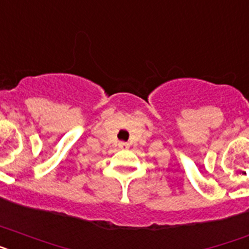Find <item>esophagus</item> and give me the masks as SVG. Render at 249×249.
Wrapping results in <instances>:
<instances>
[{
	"label": "esophagus",
	"mask_w": 249,
	"mask_h": 249,
	"mask_svg": "<svg viewBox=\"0 0 249 249\" xmlns=\"http://www.w3.org/2000/svg\"><path fill=\"white\" fill-rule=\"evenodd\" d=\"M119 147H120L121 149H126V148L129 147V144L128 143H124V142H120V143H119Z\"/></svg>",
	"instance_id": "obj_1"
}]
</instances>
